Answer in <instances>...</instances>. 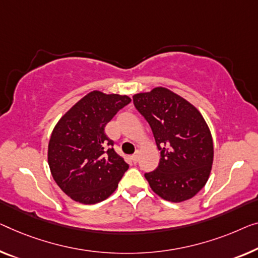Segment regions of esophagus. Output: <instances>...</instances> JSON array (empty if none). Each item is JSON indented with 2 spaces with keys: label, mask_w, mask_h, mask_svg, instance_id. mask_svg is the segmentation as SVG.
<instances>
[{
  "label": "esophagus",
  "mask_w": 258,
  "mask_h": 258,
  "mask_svg": "<svg viewBox=\"0 0 258 258\" xmlns=\"http://www.w3.org/2000/svg\"><path fill=\"white\" fill-rule=\"evenodd\" d=\"M131 160H132L134 163H137V162H138V160H139V154H138V153L133 154V155L131 156Z\"/></svg>",
  "instance_id": "1"
}]
</instances>
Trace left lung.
<instances>
[{"instance_id": "obj_1", "label": "left lung", "mask_w": 258, "mask_h": 258, "mask_svg": "<svg viewBox=\"0 0 258 258\" xmlns=\"http://www.w3.org/2000/svg\"><path fill=\"white\" fill-rule=\"evenodd\" d=\"M137 110L153 131L160 163L146 172L149 186L164 201L180 203L198 194L210 177L213 140L196 107L163 87L133 96Z\"/></svg>"}]
</instances>
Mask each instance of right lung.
Here are the masks:
<instances>
[{"label": "right lung", "instance_id": "1", "mask_svg": "<svg viewBox=\"0 0 258 258\" xmlns=\"http://www.w3.org/2000/svg\"><path fill=\"white\" fill-rule=\"evenodd\" d=\"M130 102L126 95L94 90L57 121L48 142V166L55 183L73 201L91 205L116 191L128 164L114 152L104 128Z\"/></svg>", "mask_w": 258, "mask_h": 258}]
</instances>
